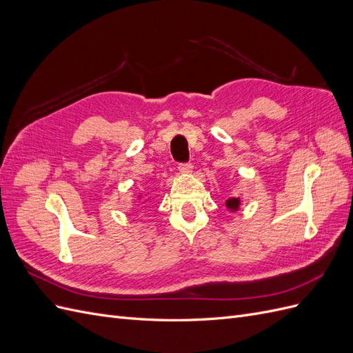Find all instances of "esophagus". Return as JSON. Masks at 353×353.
Instances as JSON below:
<instances>
[{"label":"esophagus","instance_id":"1","mask_svg":"<svg viewBox=\"0 0 353 353\" xmlns=\"http://www.w3.org/2000/svg\"><path fill=\"white\" fill-rule=\"evenodd\" d=\"M178 169H179V172H183V174H190L191 170H193V165L188 163V162H185V163H179V165H178Z\"/></svg>","mask_w":353,"mask_h":353}]
</instances>
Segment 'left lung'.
<instances>
[{
    "label": "left lung",
    "instance_id": "8db88e82",
    "mask_svg": "<svg viewBox=\"0 0 353 353\" xmlns=\"http://www.w3.org/2000/svg\"><path fill=\"white\" fill-rule=\"evenodd\" d=\"M240 205V200L239 199H228L227 200V208L231 210H237Z\"/></svg>",
    "mask_w": 353,
    "mask_h": 353
}]
</instances>
